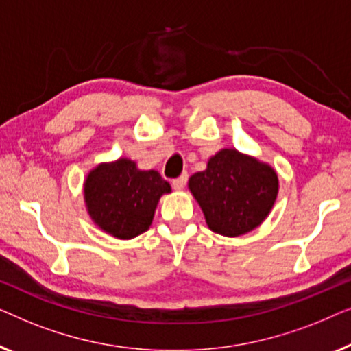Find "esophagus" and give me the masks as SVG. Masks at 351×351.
<instances>
[{
	"instance_id": "1",
	"label": "esophagus",
	"mask_w": 351,
	"mask_h": 351,
	"mask_svg": "<svg viewBox=\"0 0 351 351\" xmlns=\"http://www.w3.org/2000/svg\"><path fill=\"white\" fill-rule=\"evenodd\" d=\"M186 182H187V173H182L180 178H176V180L171 181V186H173V189L181 191L182 187L186 186Z\"/></svg>"
}]
</instances>
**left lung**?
Masks as SVG:
<instances>
[{
    "label": "left lung",
    "instance_id": "left-lung-1",
    "mask_svg": "<svg viewBox=\"0 0 351 351\" xmlns=\"http://www.w3.org/2000/svg\"><path fill=\"white\" fill-rule=\"evenodd\" d=\"M189 191L216 234L239 237L267 218L278 194V176L269 164L237 149H221L206 169L189 178Z\"/></svg>",
    "mask_w": 351,
    "mask_h": 351
}]
</instances>
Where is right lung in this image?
<instances>
[{
  "label": "right lung",
  "mask_w": 351,
  "mask_h": 351,
  "mask_svg": "<svg viewBox=\"0 0 351 351\" xmlns=\"http://www.w3.org/2000/svg\"><path fill=\"white\" fill-rule=\"evenodd\" d=\"M171 187L156 170L121 157L90 170L84 182L87 213L103 232L128 240L149 229L160 197Z\"/></svg>",
  "instance_id": "right-lung-1"
}]
</instances>
